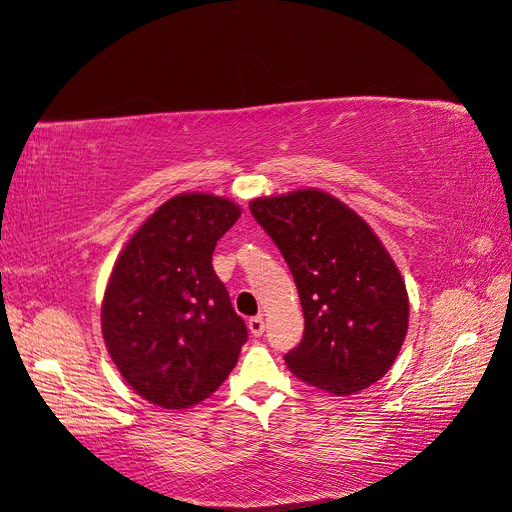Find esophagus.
<instances>
[{
  "instance_id": "obj_1",
  "label": "esophagus",
  "mask_w": 512,
  "mask_h": 512,
  "mask_svg": "<svg viewBox=\"0 0 512 512\" xmlns=\"http://www.w3.org/2000/svg\"><path fill=\"white\" fill-rule=\"evenodd\" d=\"M248 331H251L255 337L264 335V331H266V322H264V318H261V316H255V318L248 320Z\"/></svg>"
}]
</instances>
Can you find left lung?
<instances>
[{
	"label": "left lung",
	"instance_id": "1",
	"mask_svg": "<svg viewBox=\"0 0 512 512\" xmlns=\"http://www.w3.org/2000/svg\"><path fill=\"white\" fill-rule=\"evenodd\" d=\"M292 270L305 316L285 363L300 381L350 396L381 381L409 329V296L381 240L322 190L251 201Z\"/></svg>",
	"mask_w": 512,
	"mask_h": 512
}]
</instances>
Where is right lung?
<instances>
[{
	"label": "right lung",
	"mask_w": 512,
	"mask_h": 512,
	"mask_svg": "<svg viewBox=\"0 0 512 512\" xmlns=\"http://www.w3.org/2000/svg\"><path fill=\"white\" fill-rule=\"evenodd\" d=\"M238 218L240 207L220 196H173L116 259L101 331L116 368L144 400L190 409L238 363L248 331L212 266L216 242Z\"/></svg>",
	"instance_id": "obj_1"
}]
</instances>
